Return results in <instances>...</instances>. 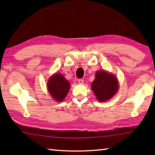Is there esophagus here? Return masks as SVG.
Returning <instances> with one entry per match:
<instances>
[{
    "label": "esophagus",
    "mask_w": 155,
    "mask_h": 155,
    "mask_svg": "<svg viewBox=\"0 0 155 155\" xmlns=\"http://www.w3.org/2000/svg\"><path fill=\"white\" fill-rule=\"evenodd\" d=\"M78 83H79L80 84H83V83H84L83 79H81V78H80V79H78Z\"/></svg>",
    "instance_id": "1"
}]
</instances>
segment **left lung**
<instances>
[{"label":"left lung","mask_w":155,"mask_h":155,"mask_svg":"<svg viewBox=\"0 0 155 155\" xmlns=\"http://www.w3.org/2000/svg\"><path fill=\"white\" fill-rule=\"evenodd\" d=\"M91 88L100 102L109 100L118 90L117 81L114 75L105 71L96 72V78L91 83Z\"/></svg>","instance_id":"obj_1"}]
</instances>
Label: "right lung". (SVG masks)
Wrapping results in <instances>:
<instances>
[{"mask_svg":"<svg viewBox=\"0 0 155 155\" xmlns=\"http://www.w3.org/2000/svg\"><path fill=\"white\" fill-rule=\"evenodd\" d=\"M70 85L61 74H55L50 78L48 82L49 93L55 101L61 102L66 96Z\"/></svg>","mask_w":155,"mask_h":155,"instance_id":"obj_1","label":"right lung"}]
</instances>
